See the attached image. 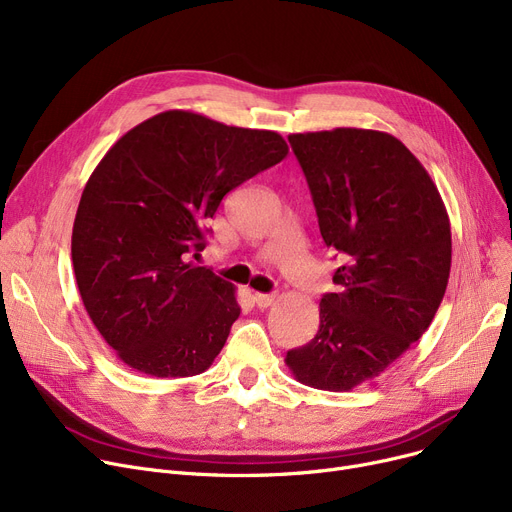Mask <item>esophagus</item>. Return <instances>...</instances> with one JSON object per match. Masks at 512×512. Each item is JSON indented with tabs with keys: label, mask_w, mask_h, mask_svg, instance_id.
Wrapping results in <instances>:
<instances>
[{
	"label": "esophagus",
	"mask_w": 512,
	"mask_h": 512,
	"mask_svg": "<svg viewBox=\"0 0 512 512\" xmlns=\"http://www.w3.org/2000/svg\"><path fill=\"white\" fill-rule=\"evenodd\" d=\"M253 301L257 303V307H261V309H265V307H270L274 301H276V292H272V294H263V292H255L253 294Z\"/></svg>",
	"instance_id": "34e87169"
}]
</instances>
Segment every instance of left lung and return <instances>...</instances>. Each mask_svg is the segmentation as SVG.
Segmentation results:
<instances>
[{
  "label": "left lung",
  "mask_w": 512,
  "mask_h": 512,
  "mask_svg": "<svg viewBox=\"0 0 512 512\" xmlns=\"http://www.w3.org/2000/svg\"><path fill=\"white\" fill-rule=\"evenodd\" d=\"M321 238L338 251L319 330L286 353L301 384L346 392L378 378L432 324L450 276L444 201L419 159L380 130L290 134Z\"/></svg>",
  "instance_id": "1"
}]
</instances>
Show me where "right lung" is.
I'll return each instance as SVG.
<instances>
[{"label": "right lung", "instance_id": "1", "mask_svg": "<svg viewBox=\"0 0 512 512\" xmlns=\"http://www.w3.org/2000/svg\"><path fill=\"white\" fill-rule=\"evenodd\" d=\"M286 155L274 130L170 110L99 161L76 209L72 265L91 321L128 367L188 378L220 355L240 315L234 286L188 257L232 188Z\"/></svg>", "mask_w": 512, "mask_h": 512}]
</instances>
